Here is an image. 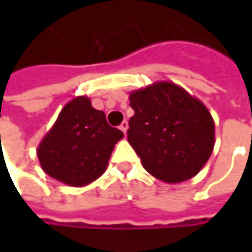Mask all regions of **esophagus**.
Wrapping results in <instances>:
<instances>
[{
    "label": "esophagus",
    "instance_id": "obj_1",
    "mask_svg": "<svg viewBox=\"0 0 252 252\" xmlns=\"http://www.w3.org/2000/svg\"><path fill=\"white\" fill-rule=\"evenodd\" d=\"M119 129H121L123 133H126V131H127V129H129V123H127V121L122 122L121 126H119Z\"/></svg>",
    "mask_w": 252,
    "mask_h": 252
}]
</instances>
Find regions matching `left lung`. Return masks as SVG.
<instances>
[{"mask_svg": "<svg viewBox=\"0 0 252 252\" xmlns=\"http://www.w3.org/2000/svg\"><path fill=\"white\" fill-rule=\"evenodd\" d=\"M129 99L134 115L127 140L144 169L168 184L195 177L215 146V122L205 103L168 81L130 92Z\"/></svg>", "mask_w": 252, "mask_h": 252, "instance_id": "1", "label": "left lung"}]
</instances>
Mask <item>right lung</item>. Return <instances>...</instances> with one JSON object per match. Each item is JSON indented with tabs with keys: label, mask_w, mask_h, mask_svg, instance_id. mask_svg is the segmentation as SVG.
I'll return each mask as SVG.
<instances>
[{
	"label": "right lung",
	"mask_w": 252,
	"mask_h": 252,
	"mask_svg": "<svg viewBox=\"0 0 252 252\" xmlns=\"http://www.w3.org/2000/svg\"><path fill=\"white\" fill-rule=\"evenodd\" d=\"M123 137L87 96L64 105L39 147L37 158L47 175L70 187H85L108 167L113 147Z\"/></svg>",
	"instance_id": "obj_1"
}]
</instances>
